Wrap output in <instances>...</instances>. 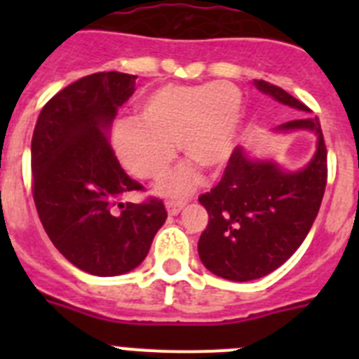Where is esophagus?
Wrapping results in <instances>:
<instances>
[{"instance_id":"34e87169","label":"esophagus","mask_w":359,"mask_h":359,"mask_svg":"<svg viewBox=\"0 0 359 359\" xmlns=\"http://www.w3.org/2000/svg\"><path fill=\"white\" fill-rule=\"evenodd\" d=\"M183 207H185L183 203H174V201L165 203V208H167V214L169 215H177L183 210Z\"/></svg>"}]
</instances>
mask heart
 Segmentation results:
<instances>
[{"instance_id": "b5f03b06", "label": "heart", "mask_w": 359, "mask_h": 359, "mask_svg": "<svg viewBox=\"0 0 359 359\" xmlns=\"http://www.w3.org/2000/svg\"><path fill=\"white\" fill-rule=\"evenodd\" d=\"M244 102L231 82L167 84L138 104V122L122 120L113 133V149L123 169L138 180L156 182L176 158V149L190 163L182 165L161 185L167 196H187L198 185V170L217 174L226 167Z\"/></svg>"}]
</instances>
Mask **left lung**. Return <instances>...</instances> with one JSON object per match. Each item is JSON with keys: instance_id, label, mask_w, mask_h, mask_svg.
Instances as JSON below:
<instances>
[{"instance_id": "obj_1", "label": "left lung", "mask_w": 359, "mask_h": 359, "mask_svg": "<svg viewBox=\"0 0 359 359\" xmlns=\"http://www.w3.org/2000/svg\"><path fill=\"white\" fill-rule=\"evenodd\" d=\"M255 88L277 102L309 113L287 91L266 81ZM275 131H309L316 151L300 170H286L275 160L250 158L237 147L221 182L199 196L208 224L199 237V259L208 271L226 280L266 277L293 255L315 223L327 183V151L316 116L291 120Z\"/></svg>"}]
</instances>
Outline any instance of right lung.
Wrapping results in <instances>:
<instances>
[{"label": "right lung", "instance_id": "right-lung-1", "mask_svg": "<svg viewBox=\"0 0 359 359\" xmlns=\"http://www.w3.org/2000/svg\"><path fill=\"white\" fill-rule=\"evenodd\" d=\"M135 75L100 72L59 91L32 136V192L59 252L97 277L123 275L147 257L163 226V201L122 203L142 185L123 172L109 144L116 111L135 93Z\"/></svg>", "mask_w": 359, "mask_h": 359}]
</instances>
